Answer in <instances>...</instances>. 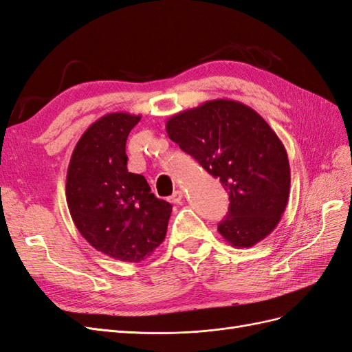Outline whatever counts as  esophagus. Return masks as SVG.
Masks as SVG:
<instances>
[{"label":"esophagus","mask_w":352,"mask_h":352,"mask_svg":"<svg viewBox=\"0 0 352 352\" xmlns=\"http://www.w3.org/2000/svg\"><path fill=\"white\" fill-rule=\"evenodd\" d=\"M168 199H170V202H173V204H180V202H182V199H184V192H182V190H175L173 195L170 197Z\"/></svg>","instance_id":"obj_1"}]
</instances>
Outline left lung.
<instances>
[{
    "instance_id": "8db88e82",
    "label": "left lung",
    "mask_w": 352,
    "mask_h": 352,
    "mask_svg": "<svg viewBox=\"0 0 352 352\" xmlns=\"http://www.w3.org/2000/svg\"><path fill=\"white\" fill-rule=\"evenodd\" d=\"M170 140L219 177L229 212L217 230L232 247L250 248L279 225L289 199V160L279 136L248 105L211 100L166 123Z\"/></svg>"
}]
</instances>
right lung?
Here are the masks:
<instances>
[{
    "instance_id": "obj_1",
    "label": "right lung",
    "mask_w": 352,
    "mask_h": 352,
    "mask_svg": "<svg viewBox=\"0 0 352 352\" xmlns=\"http://www.w3.org/2000/svg\"><path fill=\"white\" fill-rule=\"evenodd\" d=\"M141 116L110 113L74 146L66 177L73 223L92 247L114 260L140 263L166 238L172 206L142 175L127 172L126 141Z\"/></svg>"
}]
</instances>
